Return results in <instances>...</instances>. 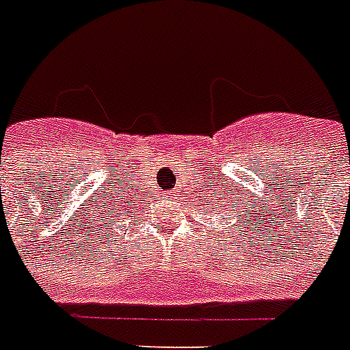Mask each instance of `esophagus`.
Wrapping results in <instances>:
<instances>
[{
    "mask_svg": "<svg viewBox=\"0 0 350 350\" xmlns=\"http://www.w3.org/2000/svg\"><path fill=\"white\" fill-rule=\"evenodd\" d=\"M174 197H176L174 190H172V192H165V193H163V200H165V202H172V200H174Z\"/></svg>",
    "mask_w": 350,
    "mask_h": 350,
    "instance_id": "obj_1",
    "label": "esophagus"
}]
</instances>
